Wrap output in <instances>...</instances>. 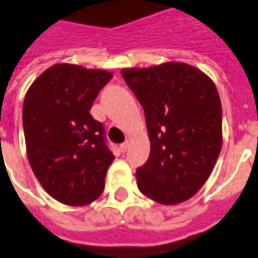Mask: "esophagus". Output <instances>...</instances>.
<instances>
[{"mask_svg":"<svg viewBox=\"0 0 258 258\" xmlns=\"http://www.w3.org/2000/svg\"><path fill=\"white\" fill-rule=\"evenodd\" d=\"M127 146H129V144H127V142H123V144H121V145H119V150H121L122 153H125V152L127 150Z\"/></svg>","mask_w":258,"mask_h":258,"instance_id":"1","label":"esophagus"}]
</instances>
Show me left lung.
<instances>
[{"label":"left lung","mask_w":258,"mask_h":258,"mask_svg":"<svg viewBox=\"0 0 258 258\" xmlns=\"http://www.w3.org/2000/svg\"><path fill=\"white\" fill-rule=\"evenodd\" d=\"M144 108L150 154L136 178L142 195L184 203L211 176L222 146V108L209 76L184 62L121 71Z\"/></svg>","instance_id":"left-lung-1"}]
</instances>
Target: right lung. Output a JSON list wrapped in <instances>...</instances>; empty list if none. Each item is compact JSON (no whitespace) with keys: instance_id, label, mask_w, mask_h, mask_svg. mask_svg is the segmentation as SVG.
I'll return each instance as SVG.
<instances>
[{"instance_id":"right-lung-1","label":"right lung","mask_w":258,"mask_h":258,"mask_svg":"<svg viewBox=\"0 0 258 258\" xmlns=\"http://www.w3.org/2000/svg\"><path fill=\"white\" fill-rule=\"evenodd\" d=\"M113 74L73 63H55L33 81L22 106L29 164L58 203L82 207L105 187L114 156L104 126L90 116L93 101Z\"/></svg>"}]
</instances>
